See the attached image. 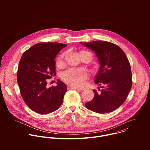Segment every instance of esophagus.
Returning a JSON list of instances; mask_svg holds the SVG:
<instances>
[{
    "mask_svg": "<svg viewBox=\"0 0 150 150\" xmlns=\"http://www.w3.org/2000/svg\"><path fill=\"white\" fill-rule=\"evenodd\" d=\"M68 90H71V89H72V90H80V89H79V88H76V87H72V86H68Z\"/></svg>",
    "mask_w": 150,
    "mask_h": 150,
    "instance_id": "1",
    "label": "esophagus"
}]
</instances>
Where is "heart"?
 Instances as JSON below:
<instances>
[{
	"mask_svg": "<svg viewBox=\"0 0 150 150\" xmlns=\"http://www.w3.org/2000/svg\"><path fill=\"white\" fill-rule=\"evenodd\" d=\"M88 52L86 51H81L79 53ZM63 54H62L57 59V63L62 62ZM63 81L74 87H81L84 81L88 78L87 72L83 69H69L64 72L62 75Z\"/></svg>",
	"mask_w": 150,
	"mask_h": 150,
	"instance_id": "obj_1",
	"label": "heart"
}]
</instances>
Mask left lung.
<instances>
[{
  "instance_id": "obj_1",
  "label": "left lung",
  "mask_w": 150,
  "mask_h": 150,
  "mask_svg": "<svg viewBox=\"0 0 150 150\" xmlns=\"http://www.w3.org/2000/svg\"><path fill=\"white\" fill-rule=\"evenodd\" d=\"M80 43L97 56L100 67L94 82L104 85L100 94L93 90L94 98L85 103V107L98 113L112 112L123 104L131 89L129 62L122 49L112 42L95 41Z\"/></svg>"
}]
</instances>
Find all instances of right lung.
Instances as JSON below:
<instances>
[{
  "instance_id": "1",
  "label": "right lung",
  "mask_w": 150,
  "mask_h": 150,
  "mask_svg": "<svg viewBox=\"0 0 150 150\" xmlns=\"http://www.w3.org/2000/svg\"><path fill=\"white\" fill-rule=\"evenodd\" d=\"M66 44L39 42L25 51L19 62L17 82L24 102L34 112L47 114L58 109L67 91V85L57 79L47 87L48 79L56 75L54 59Z\"/></svg>"
}]
</instances>
